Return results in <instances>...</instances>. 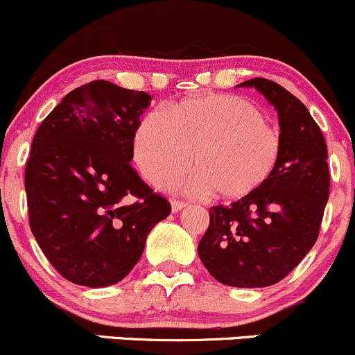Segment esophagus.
Listing matches in <instances>:
<instances>
[{
    "label": "esophagus",
    "mask_w": 355,
    "mask_h": 355,
    "mask_svg": "<svg viewBox=\"0 0 355 355\" xmlns=\"http://www.w3.org/2000/svg\"><path fill=\"white\" fill-rule=\"evenodd\" d=\"M187 202H184V200H177V198H173V200H171V210H173V212H178V210H182V209H185L187 207Z\"/></svg>",
    "instance_id": "1"
}]
</instances>
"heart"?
Wrapping results in <instances>:
<instances>
[{
	"label": "heart",
	"mask_w": 355,
	"mask_h": 355,
	"mask_svg": "<svg viewBox=\"0 0 355 355\" xmlns=\"http://www.w3.org/2000/svg\"><path fill=\"white\" fill-rule=\"evenodd\" d=\"M283 153L279 131L239 96L200 94L143 116L131 136V157L157 187L177 184L192 163L193 190L236 200L275 175Z\"/></svg>",
	"instance_id": "obj_1"
}]
</instances>
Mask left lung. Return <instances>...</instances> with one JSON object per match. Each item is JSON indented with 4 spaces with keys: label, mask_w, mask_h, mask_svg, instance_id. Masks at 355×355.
<instances>
[{
    "label": "left lung",
    "mask_w": 355,
    "mask_h": 355,
    "mask_svg": "<svg viewBox=\"0 0 355 355\" xmlns=\"http://www.w3.org/2000/svg\"><path fill=\"white\" fill-rule=\"evenodd\" d=\"M254 87L278 111L283 153L275 175L251 196L209 210L198 256L217 282L264 288L282 282L309 254L330 192L327 143L305 104L272 80Z\"/></svg>",
    "instance_id": "left-lung-1"
}]
</instances>
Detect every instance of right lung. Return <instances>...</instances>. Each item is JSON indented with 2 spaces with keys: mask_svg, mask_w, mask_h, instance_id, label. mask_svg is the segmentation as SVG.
Instances as JSON below:
<instances>
[{
  "mask_svg": "<svg viewBox=\"0 0 355 355\" xmlns=\"http://www.w3.org/2000/svg\"><path fill=\"white\" fill-rule=\"evenodd\" d=\"M151 96L107 80L73 89L33 136L25 190L30 229L69 282L101 288L138 263L146 236L170 216L131 166V136Z\"/></svg>",
  "mask_w": 355,
  "mask_h": 355,
  "instance_id": "obj_1",
  "label": "right lung"
}]
</instances>
